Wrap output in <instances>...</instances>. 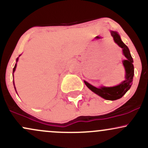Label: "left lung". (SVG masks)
<instances>
[{"mask_svg":"<svg viewBox=\"0 0 148 148\" xmlns=\"http://www.w3.org/2000/svg\"><path fill=\"white\" fill-rule=\"evenodd\" d=\"M112 37L115 43L118 45L120 48L123 49V55L126 57L127 60L123 61L124 67L125 69V80L123 81L120 84L113 87H104L101 86L100 88H97L92 86L87 81H84L85 84L89 88L90 90L98 95L101 97L103 99L107 100H116L120 99L123 97L129 90L130 89L132 85L133 81L134 74V67L133 65V58L131 56L130 49L124 44V42L121 40L120 36L119 34L115 31H111Z\"/></svg>","mask_w":148,"mask_h":148,"instance_id":"obj_1","label":"left lung"}]
</instances>
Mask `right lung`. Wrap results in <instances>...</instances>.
<instances>
[{"mask_svg": "<svg viewBox=\"0 0 148 148\" xmlns=\"http://www.w3.org/2000/svg\"><path fill=\"white\" fill-rule=\"evenodd\" d=\"M20 56H21V55H20ZM18 58H17V59H16V62H17V61H18ZM16 63L15 64L14 67V68H13V73L14 72L15 69H16ZM13 84H14V81H13ZM14 88H15V86H14ZM15 90H16V88H15Z\"/></svg>", "mask_w": 148, "mask_h": 148, "instance_id": "right-lung-1", "label": "right lung"}]
</instances>
